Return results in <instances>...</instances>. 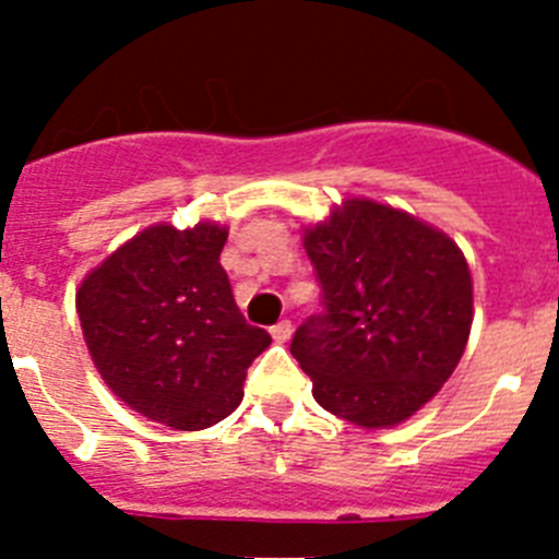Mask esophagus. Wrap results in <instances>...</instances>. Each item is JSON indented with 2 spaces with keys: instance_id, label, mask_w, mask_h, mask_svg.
<instances>
[{
  "instance_id": "esophagus-1",
  "label": "esophagus",
  "mask_w": 559,
  "mask_h": 559,
  "mask_svg": "<svg viewBox=\"0 0 559 559\" xmlns=\"http://www.w3.org/2000/svg\"><path fill=\"white\" fill-rule=\"evenodd\" d=\"M290 330H294V328H290L288 319H283V322H276L274 328H271V338L280 341V344H285V341L290 338Z\"/></svg>"
}]
</instances>
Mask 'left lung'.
<instances>
[{"label":"left lung","instance_id":"8db88e82","mask_svg":"<svg viewBox=\"0 0 559 559\" xmlns=\"http://www.w3.org/2000/svg\"><path fill=\"white\" fill-rule=\"evenodd\" d=\"M302 243L324 310L299 324L290 355L330 414L360 428L397 426L442 389L467 347L473 280L462 249L369 199L335 206Z\"/></svg>","mask_w":559,"mask_h":559}]
</instances>
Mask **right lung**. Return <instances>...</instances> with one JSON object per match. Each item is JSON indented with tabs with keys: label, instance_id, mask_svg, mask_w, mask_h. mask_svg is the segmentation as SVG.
Returning <instances> with one entry per match:
<instances>
[{
	"label": "right lung",
	"instance_id": "1",
	"mask_svg": "<svg viewBox=\"0 0 559 559\" xmlns=\"http://www.w3.org/2000/svg\"><path fill=\"white\" fill-rule=\"evenodd\" d=\"M226 226L156 224L88 271L75 296L97 372L142 417L201 431L243 400L271 335L237 310L221 265Z\"/></svg>",
	"mask_w": 559,
	"mask_h": 559
}]
</instances>
